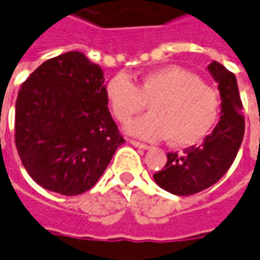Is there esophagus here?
I'll list each match as a JSON object with an SVG mask.
<instances>
[{"mask_svg":"<svg viewBox=\"0 0 260 260\" xmlns=\"http://www.w3.org/2000/svg\"><path fill=\"white\" fill-rule=\"evenodd\" d=\"M131 145H134V146H137L139 149H151V146L146 144H142V142H138V141H134V139H131L129 141Z\"/></svg>","mask_w":260,"mask_h":260,"instance_id":"1","label":"esophagus"}]
</instances>
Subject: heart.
<instances>
[{
    "label": "heart",
    "instance_id": "obj_1",
    "mask_svg": "<svg viewBox=\"0 0 260 260\" xmlns=\"http://www.w3.org/2000/svg\"><path fill=\"white\" fill-rule=\"evenodd\" d=\"M105 96L121 122H126L149 102L151 114L126 123L125 131L146 141L168 138L175 146L202 141L215 126L220 109L218 91L178 65L146 72L137 85L128 75L116 74L105 85Z\"/></svg>",
    "mask_w": 260,
    "mask_h": 260
}]
</instances>
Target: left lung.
<instances>
[{
  "mask_svg": "<svg viewBox=\"0 0 260 260\" xmlns=\"http://www.w3.org/2000/svg\"><path fill=\"white\" fill-rule=\"evenodd\" d=\"M220 92V119L211 135L199 146L179 153H167V165L153 175L162 189L178 197H188L212 186L234 164L245 134V118L236 77L222 63L208 65Z\"/></svg>",
  "mask_w": 260,
  "mask_h": 260,
  "instance_id": "left-lung-1",
  "label": "left lung"
}]
</instances>
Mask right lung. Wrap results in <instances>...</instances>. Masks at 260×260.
I'll use <instances>...</instances> for the list:
<instances>
[{"label":"right lung","instance_id":"right-lung-1","mask_svg":"<svg viewBox=\"0 0 260 260\" xmlns=\"http://www.w3.org/2000/svg\"><path fill=\"white\" fill-rule=\"evenodd\" d=\"M125 142L108 109L105 78L85 54L41 63L15 102V145L44 189L72 197L91 189Z\"/></svg>","mask_w":260,"mask_h":260}]
</instances>
